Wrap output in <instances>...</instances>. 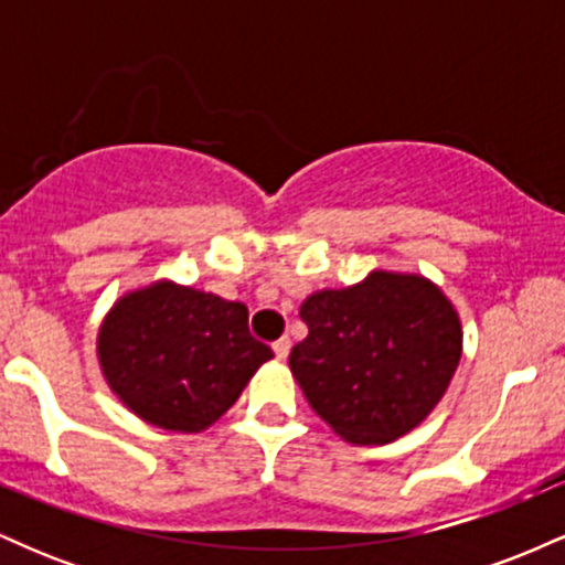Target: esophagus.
Segmentation results:
<instances>
[{
	"label": "esophagus",
	"mask_w": 565,
	"mask_h": 565,
	"mask_svg": "<svg viewBox=\"0 0 565 565\" xmlns=\"http://www.w3.org/2000/svg\"><path fill=\"white\" fill-rule=\"evenodd\" d=\"M289 350H291V340H289V337H281V340L274 342V353H276L278 361H287Z\"/></svg>",
	"instance_id": "1"
}]
</instances>
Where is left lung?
<instances>
[{"label":"left lung","mask_w":565,"mask_h":565,"mask_svg":"<svg viewBox=\"0 0 565 565\" xmlns=\"http://www.w3.org/2000/svg\"><path fill=\"white\" fill-rule=\"evenodd\" d=\"M308 337L289 353L310 408L348 444L377 446L430 417L462 359V321L436 281L369 270L300 305Z\"/></svg>","instance_id":"8db88e82"}]
</instances>
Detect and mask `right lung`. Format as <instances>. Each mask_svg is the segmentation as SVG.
Wrapping results in <instances>:
<instances>
[{"instance_id": "obj_1", "label": "right lung", "mask_w": 565, "mask_h": 565, "mask_svg": "<svg viewBox=\"0 0 565 565\" xmlns=\"http://www.w3.org/2000/svg\"><path fill=\"white\" fill-rule=\"evenodd\" d=\"M270 359L244 302L172 278L125 291L97 329V364L116 398L142 423L185 436L215 425Z\"/></svg>"}]
</instances>
